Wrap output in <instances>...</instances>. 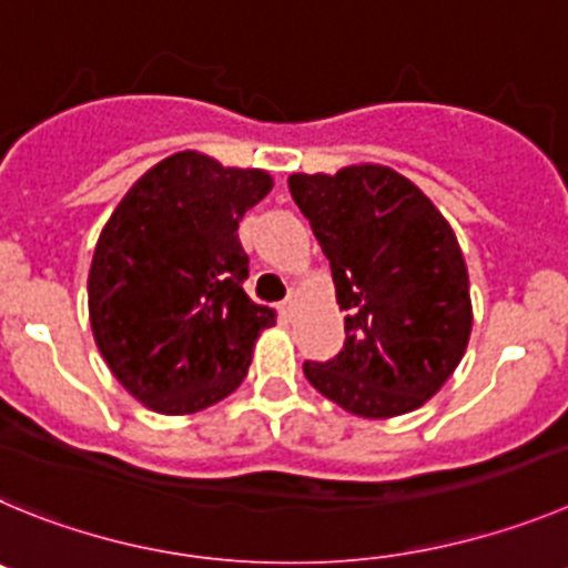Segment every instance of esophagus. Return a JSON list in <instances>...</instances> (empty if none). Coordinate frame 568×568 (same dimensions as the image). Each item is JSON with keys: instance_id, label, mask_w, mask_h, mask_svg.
<instances>
[{"instance_id": "34e87169", "label": "esophagus", "mask_w": 568, "mask_h": 568, "mask_svg": "<svg viewBox=\"0 0 568 568\" xmlns=\"http://www.w3.org/2000/svg\"><path fill=\"white\" fill-rule=\"evenodd\" d=\"M294 311H296V300H294V296H288V300L280 305V314H283L285 320H291V316H294Z\"/></svg>"}]
</instances>
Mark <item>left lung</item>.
Masks as SVG:
<instances>
[{
	"label": "left lung",
	"instance_id": "left-lung-1",
	"mask_svg": "<svg viewBox=\"0 0 568 568\" xmlns=\"http://www.w3.org/2000/svg\"><path fill=\"white\" fill-rule=\"evenodd\" d=\"M288 189L331 260L345 347L305 379L362 418L422 407L462 362L473 331L458 240L416 183L379 163L291 175Z\"/></svg>",
	"mask_w": 568,
	"mask_h": 568
}]
</instances>
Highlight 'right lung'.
Masks as SVG:
<instances>
[{
    "instance_id": "obj_1",
    "label": "right lung",
    "mask_w": 568,
    "mask_h": 568,
    "mask_svg": "<svg viewBox=\"0 0 568 568\" xmlns=\"http://www.w3.org/2000/svg\"><path fill=\"white\" fill-rule=\"evenodd\" d=\"M274 181L203 152L163 158L110 214L87 277L90 325L112 376L163 416H186L246 379L277 314L248 300L237 226Z\"/></svg>"
}]
</instances>
